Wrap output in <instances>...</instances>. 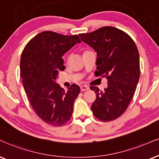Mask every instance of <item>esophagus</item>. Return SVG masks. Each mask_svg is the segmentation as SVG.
Here are the masks:
<instances>
[{"mask_svg":"<svg viewBox=\"0 0 159 159\" xmlns=\"http://www.w3.org/2000/svg\"><path fill=\"white\" fill-rule=\"evenodd\" d=\"M89 88L88 87L87 85H81L80 86V90H81V91H87V90H89Z\"/></svg>","mask_w":159,"mask_h":159,"instance_id":"obj_1","label":"esophagus"}]
</instances>
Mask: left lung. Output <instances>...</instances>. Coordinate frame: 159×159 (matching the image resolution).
Masks as SVG:
<instances>
[{"label": "left lung", "instance_id": "1", "mask_svg": "<svg viewBox=\"0 0 159 159\" xmlns=\"http://www.w3.org/2000/svg\"><path fill=\"white\" fill-rule=\"evenodd\" d=\"M83 42L97 53L95 76L105 77L107 89H90L97 97L91 105L93 114L102 121L119 118L130 105L140 76L139 54L132 38L120 29L104 26L80 34Z\"/></svg>", "mask_w": 159, "mask_h": 159}]
</instances>
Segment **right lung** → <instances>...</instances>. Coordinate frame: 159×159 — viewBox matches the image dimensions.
<instances>
[{
  "label": "right lung",
  "mask_w": 159,
  "mask_h": 159,
  "mask_svg": "<svg viewBox=\"0 0 159 159\" xmlns=\"http://www.w3.org/2000/svg\"><path fill=\"white\" fill-rule=\"evenodd\" d=\"M81 40L77 35L45 31L25 45L20 59V75L25 91L35 113L52 126L67 123L73 113L80 87L72 84L65 91L55 80L65 70L62 56Z\"/></svg>",
  "instance_id": "1"
}]
</instances>
